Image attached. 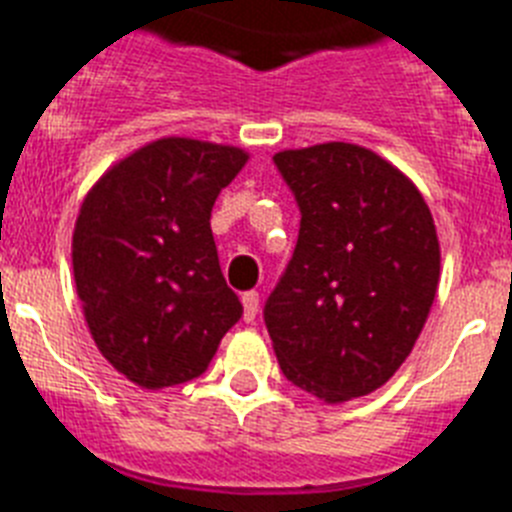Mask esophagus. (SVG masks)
I'll return each instance as SVG.
<instances>
[{"mask_svg":"<svg viewBox=\"0 0 512 512\" xmlns=\"http://www.w3.org/2000/svg\"><path fill=\"white\" fill-rule=\"evenodd\" d=\"M256 314H259V293H256V290H246V293H243V319H246V322H253Z\"/></svg>","mask_w":512,"mask_h":512,"instance_id":"obj_1","label":"esophagus"}]
</instances>
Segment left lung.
<instances>
[{
	"instance_id": "8db88e82",
	"label": "left lung",
	"mask_w": 512,
	"mask_h": 512,
	"mask_svg": "<svg viewBox=\"0 0 512 512\" xmlns=\"http://www.w3.org/2000/svg\"><path fill=\"white\" fill-rule=\"evenodd\" d=\"M274 167L301 209L264 306L282 374L324 403L369 395L408 358L437 295L432 211L403 172L353 143L280 151Z\"/></svg>"
}]
</instances>
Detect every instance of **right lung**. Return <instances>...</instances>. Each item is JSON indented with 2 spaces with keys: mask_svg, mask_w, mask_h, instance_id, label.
<instances>
[{
  "mask_svg": "<svg viewBox=\"0 0 512 512\" xmlns=\"http://www.w3.org/2000/svg\"><path fill=\"white\" fill-rule=\"evenodd\" d=\"M246 159L235 146L162 138L114 164L80 206L73 272L88 329L146 390L201 377L243 316L209 219Z\"/></svg>",
  "mask_w": 512,
  "mask_h": 512,
  "instance_id": "add662e5",
  "label": "right lung"
}]
</instances>
